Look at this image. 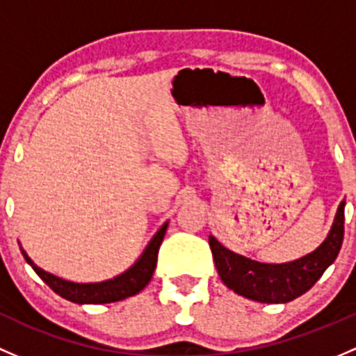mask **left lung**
I'll list each match as a JSON object with an SVG mask.
<instances>
[{
    "label": "left lung",
    "instance_id": "left-lung-1",
    "mask_svg": "<svg viewBox=\"0 0 356 356\" xmlns=\"http://www.w3.org/2000/svg\"><path fill=\"white\" fill-rule=\"evenodd\" d=\"M344 236V200L336 212L334 225L324 243L305 257L288 264H262L229 252L214 236H209L216 269L222 283L245 298L262 303L291 302L317 283L334 262Z\"/></svg>",
    "mask_w": 356,
    "mask_h": 356
}]
</instances>
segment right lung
Segmentation results:
<instances>
[{
	"instance_id": "obj_1",
	"label": "right lung",
	"mask_w": 356,
	"mask_h": 356,
	"mask_svg": "<svg viewBox=\"0 0 356 356\" xmlns=\"http://www.w3.org/2000/svg\"><path fill=\"white\" fill-rule=\"evenodd\" d=\"M168 222H164L163 228L159 229L147 248L144 250L142 257L127 270V273L120 274L118 277L109 281H102V283H90V284H79V283H70V281L60 280V277L53 276V274L46 273L41 267L34 266L27 254L24 252V257L32 266V269L38 273L44 283L47 284L54 293H58L63 298L70 300L73 303H111L120 302V300L128 298L131 295H137L142 291L147 283L151 281L154 269L157 264V252H159L161 243H163L164 233H166Z\"/></svg>"
}]
</instances>
